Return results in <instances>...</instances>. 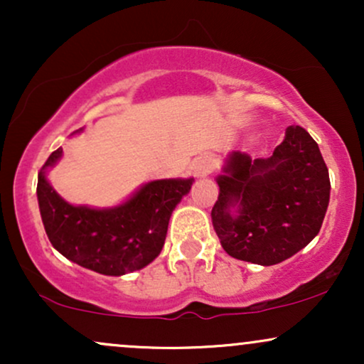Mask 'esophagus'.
<instances>
[{"label": "esophagus", "mask_w": 364, "mask_h": 364, "mask_svg": "<svg viewBox=\"0 0 364 364\" xmlns=\"http://www.w3.org/2000/svg\"><path fill=\"white\" fill-rule=\"evenodd\" d=\"M193 171H195V174L198 178L208 176V174H210L212 171H214V159L208 157V156L196 159L195 164H193Z\"/></svg>", "instance_id": "1"}]
</instances>
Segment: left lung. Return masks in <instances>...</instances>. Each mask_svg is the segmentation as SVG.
I'll list each match as a JSON object with an SVG mask.
<instances>
[{
	"mask_svg": "<svg viewBox=\"0 0 364 364\" xmlns=\"http://www.w3.org/2000/svg\"><path fill=\"white\" fill-rule=\"evenodd\" d=\"M212 224L225 253L275 265L318 235L330 198L328 169L318 144L301 127H287L270 157L229 154ZM235 210L232 211V208Z\"/></svg>",
	"mask_w": 364,
	"mask_h": 364,
	"instance_id": "obj_1",
	"label": "left lung"
}]
</instances>
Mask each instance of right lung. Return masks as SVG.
<instances>
[{
	"mask_svg": "<svg viewBox=\"0 0 364 364\" xmlns=\"http://www.w3.org/2000/svg\"><path fill=\"white\" fill-rule=\"evenodd\" d=\"M61 154L58 149L48 157L37 181L41 217L51 245L68 260L104 275H123L149 265L161 253L169 217L193 179L150 181L114 208L75 207L46 179V169Z\"/></svg>",
	"mask_w": 364,
	"mask_h": 364,
	"instance_id": "right-lung-1",
	"label": "right lung"
}]
</instances>
